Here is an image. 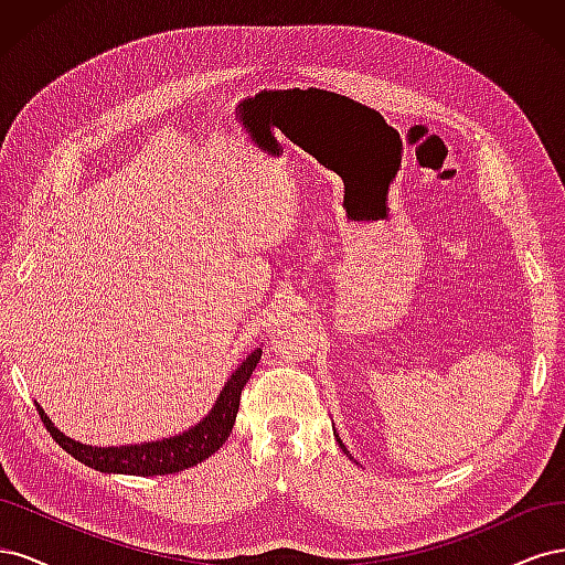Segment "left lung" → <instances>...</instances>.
Returning a JSON list of instances; mask_svg holds the SVG:
<instances>
[{
    "label": "left lung",
    "instance_id": "8db88e82",
    "mask_svg": "<svg viewBox=\"0 0 565 565\" xmlns=\"http://www.w3.org/2000/svg\"><path fill=\"white\" fill-rule=\"evenodd\" d=\"M337 440H339V438H337ZM339 446H341V448H344V443H341V440H339ZM344 452H347V448H344Z\"/></svg>",
    "mask_w": 565,
    "mask_h": 565
}]
</instances>
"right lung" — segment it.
I'll return each mask as SVG.
<instances>
[{"label":"right lung","instance_id":"1","mask_svg":"<svg viewBox=\"0 0 565 565\" xmlns=\"http://www.w3.org/2000/svg\"><path fill=\"white\" fill-rule=\"evenodd\" d=\"M262 361V351L256 349L247 361L237 367L231 380L226 382L224 391L212 407V413L204 417L191 431L181 436L158 440V443H143V446H122V448H92L82 446V443L63 436L54 424L49 422L44 409L38 405V413L58 446L73 455L82 465H87L96 471L106 473H129V476H164L177 473L188 467H195L200 461L212 457L233 431L237 407H241L243 388L249 382L256 363Z\"/></svg>","mask_w":565,"mask_h":565}]
</instances>
